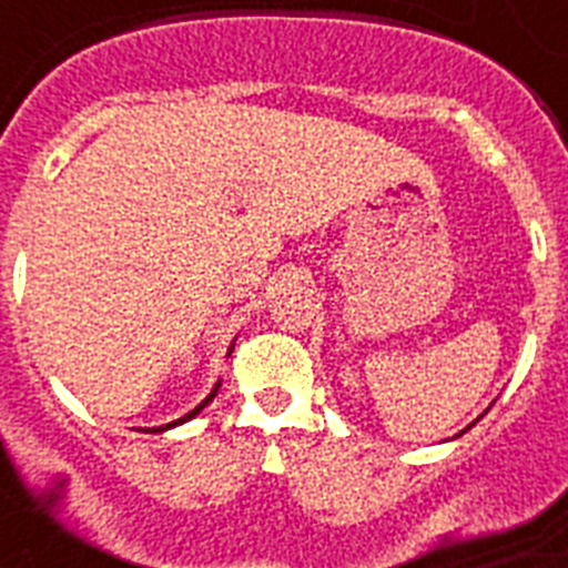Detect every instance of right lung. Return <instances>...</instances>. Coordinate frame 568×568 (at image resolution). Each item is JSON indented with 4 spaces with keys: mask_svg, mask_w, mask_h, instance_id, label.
<instances>
[{
    "mask_svg": "<svg viewBox=\"0 0 568 568\" xmlns=\"http://www.w3.org/2000/svg\"><path fill=\"white\" fill-rule=\"evenodd\" d=\"M230 349H233V346H230ZM215 389H219V384H215ZM215 389H213V393H210V395H207V398H204V400H202V404L195 406L193 413H187V415H184V418L173 420V424H168V426H159V429H153V433H162V429H170V426H179V424H184V420H190V418H193V415H199V413H202L204 406H207V404H210V400H213V398H215Z\"/></svg>",
    "mask_w": 568,
    "mask_h": 568,
    "instance_id": "right-lung-1",
    "label": "right lung"
}]
</instances>
